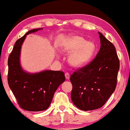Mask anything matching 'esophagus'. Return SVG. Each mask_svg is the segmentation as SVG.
Returning a JSON list of instances; mask_svg holds the SVG:
<instances>
[{"label":"esophagus","instance_id":"esophagus-1","mask_svg":"<svg viewBox=\"0 0 130 130\" xmlns=\"http://www.w3.org/2000/svg\"><path fill=\"white\" fill-rule=\"evenodd\" d=\"M65 78H66V79H69V78H70V75H69V73H66L65 74Z\"/></svg>","mask_w":130,"mask_h":130}]
</instances>
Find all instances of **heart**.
I'll return each instance as SVG.
<instances>
[{
	"instance_id": "obj_1",
	"label": "heart",
	"mask_w": 130,
	"mask_h": 130,
	"mask_svg": "<svg viewBox=\"0 0 130 130\" xmlns=\"http://www.w3.org/2000/svg\"><path fill=\"white\" fill-rule=\"evenodd\" d=\"M63 49L68 53H72L69 62L73 67H80L89 63L95 51V45L91 41H86L83 37L75 36L65 40Z\"/></svg>"
}]
</instances>
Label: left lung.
Here are the masks:
<instances>
[{"instance_id": "8db88e82", "label": "left lung", "mask_w": 130, "mask_h": 130, "mask_svg": "<svg viewBox=\"0 0 130 130\" xmlns=\"http://www.w3.org/2000/svg\"><path fill=\"white\" fill-rule=\"evenodd\" d=\"M100 48L95 58L71 75V97L82 110H92L104 105L117 85L120 61L114 45L100 32Z\"/></svg>"}]
</instances>
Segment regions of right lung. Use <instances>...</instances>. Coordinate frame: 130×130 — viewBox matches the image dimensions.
I'll list each match as a JSON object with an SVG mask.
<instances>
[{
    "instance_id": "right-lung-1",
    "label": "right lung",
    "mask_w": 130,
    "mask_h": 130,
    "mask_svg": "<svg viewBox=\"0 0 130 130\" xmlns=\"http://www.w3.org/2000/svg\"><path fill=\"white\" fill-rule=\"evenodd\" d=\"M28 31L18 39L8 59V83L18 105L23 110L32 112L48 108L54 93L59 86L65 81L63 71H45L36 74H29L22 69L20 65V53L26 35L40 30Z\"/></svg>"
}]
</instances>
